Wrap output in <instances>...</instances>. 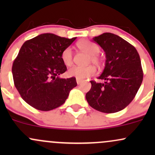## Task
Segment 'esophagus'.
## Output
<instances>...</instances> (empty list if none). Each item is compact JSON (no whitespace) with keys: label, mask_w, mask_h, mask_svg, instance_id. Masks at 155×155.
<instances>
[{"label":"esophagus","mask_w":155,"mask_h":155,"mask_svg":"<svg viewBox=\"0 0 155 155\" xmlns=\"http://www.w3.org/2000/svg\"><path fill=\"white\" fill-rule=\"evenodd\" d=\"M76 82H77L78 84H81V82H82V79H77V78H76Z\"/></svg>","instance_id":"34e87169"}]
</instances>
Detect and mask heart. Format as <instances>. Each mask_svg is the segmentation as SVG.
I'll return each instance as SVG.
<instances>
[{"mask_svg":"<svg viewBox=\"0 0 155 155\" xmlns=\"http://www.w3.org/2000/svg\"><path fill=\"white\" fill-rule=\"evenodd\" d=\"M77 46L81 50L90 55L88 60L89 63H92L99 68L102 66L104 63L102 58L98 55L100 52V48L98 46L87 40L80 41L77 43ZM61 60L66 66H70L73 63V51L71 48L67 47L63 49L61 53ZM95 67L92 65L85 67L73 66L68 71V75L77 79H83L95 75Z\"/></svg>","mask_w":155,"mask_h":155,"instance_id":"heart-1","label":"heart"}]
</instances>
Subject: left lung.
<instances>
[{"label":"left lung","mask_w":155,"mask_h":155,"mask_svg":"<svg viewBox=\"0 0 155 155\" xmlns=\"http://www.w3.org/2000/svg\"><path fill=\"white\" fill-rule=\"evenodd\" d=\"M106 54V64L97 79L104 83L90 81L92 87L86 94L89 105L104 113L124 109L136 96L143 81V70L136 49L127 41L111 33L92 38Z\"/></svg>","instance_id":"left-lung-1"}]
</instances>
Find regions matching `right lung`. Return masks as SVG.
Returning <instances> with one entry per match:
<instances>
[{
    "label": "right lung",
    "mask_w": 155,
    "mask_h": 155,
    "mask_svg": "<svg viewBox=\"0 0 155 155\" xmlns=\"http://www.w3.org/2000/svg\"><path fill=\"white\" fill-rule=\"evenodd\" d=\"M76 38L44 33L23 44L13 63L12 74L19 95L32 107L44 111L54 109L76 87L75 77H59L67 70L62 51Z\"/></svg>",
    "instance_id": "right-lung-1"
}]
</instances>
